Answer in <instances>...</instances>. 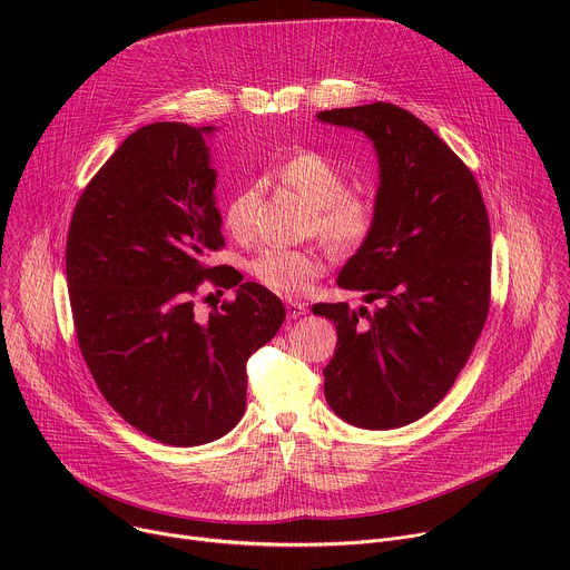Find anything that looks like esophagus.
I'll use <instances>...</instances> for the list:
<instances>
[{"label":"esophagus","mask_w":570,"mask_h":570,"mask_svg":"<svg viewBox=\"0 0 570 570\" xmlns=\"http://www.w3.org/2000/svg\"><path fill=\"white\" fill-rule=\"evenodd\" d=\"M286 308H288V317H299L306 313V304L299 299H286Z\"/></svg>","instance_id":"34e87169"}]
</instances>
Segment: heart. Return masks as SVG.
Wrapping results in <instances>:
<instances>
[{"label":"heart","mask_w":570,"mask_h":570,"mask_svg":"<svg viewBox=\"0 0 570 570\" xmlns=\"http://www.w3.org/2000/svg\"><path fill=\"white\" fill-rule=\"evenodd\" d=\"M279 178L313 205L311 232L343 257L363 250L379 227V198L367 189H350L347 174L320 150H299L279 167ZM259 200L255 185L240 187L225 205L223 223L236 238L253 234ZM253 277L279 295H302L324 273L315 248H266L250 262Z\"/></svg>","instance_id":"b5f03b06"}]
</instances>
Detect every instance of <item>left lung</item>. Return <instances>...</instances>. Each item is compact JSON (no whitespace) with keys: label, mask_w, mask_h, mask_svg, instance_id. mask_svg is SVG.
<instances>
[{"label":"left lung","mask_w":570,"mask_h":570,"mask_svg":"<svg viewBox=\"0 0 570 570\" xmlns=\"http://www.w3.org/2000/svg\"><path fill=\"white\" fill-rule=\"evenodd\" d=\"M317 119L365 132L381 169L379 227L338 275L376 306H313L338 332L324 396L347 424L399 429L435 409L478 343L492 295L490 216L469 167L413 112L376 101Z\"/></svg>","instance_id":"1"}]
</instances>
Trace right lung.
<instances>
[{"instance_id":"obj_1","label":"right lung","mask_w":570,"mask_h":570,"mask_svg":"<svg viewBox=\"0 0 570 570\" xmlns=\"http://www.w3.org/2000/svg\"><path fill=\"white\" fill-rule=\"evenodd\" d=\"M157 121L135 130L80 194L67 234L76 341L112 409L144 435L198 446L246 413V363L282 327L277 295L255 282L207 317L205 279L232 288L207 257L225 246L205 137Z\"/></svg>"}]
</instances>
